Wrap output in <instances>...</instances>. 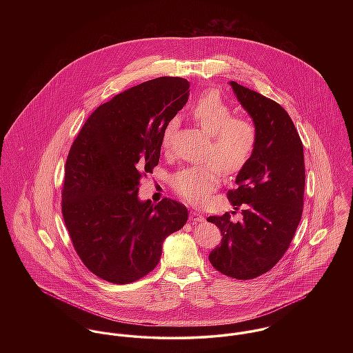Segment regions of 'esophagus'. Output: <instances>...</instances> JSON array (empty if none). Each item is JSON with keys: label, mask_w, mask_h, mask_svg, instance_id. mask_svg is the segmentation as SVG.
Listing matches in <instances>:
<instances>
[{"label": "esophagus", "mask_w": 353, "mask_h": 353, "mask_svg": "<svg viewBox=\"0 0 353 353\" xmlns=\"http://www.w3.org/2000/svg\"><path fill=\"white\" fill-rule=\"evenodd\" d=\"M189 220H190L193 224H194V223H200V221H203V216H202L200 212H197V210H190Z\"/></svg>", "instance_id": "obj_1"}]
</instances>
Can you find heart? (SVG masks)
<instances>
[{
    "mask_svg": "<svg viewBox=\"0 0 353 353\" xmlns=\"http://www.w3.org/2000/svg\"><path fill=\"white\" fill-rule=\"evenodd\" d=\"M194 121L209 134L206 159L210 163L185 167L171 178L172 189L190 203H201L220 185L221 171L227 175L239 172L249 163L256 144V129L250 119L235 117L232 107L219 92L208 91L192 107ZM172 118L163 129L161 148L168 150L176 130ZM215 163H213L212 161Z\"/></svg>",
    "mask_w": 353,
    "mask_h": 353,
    "instance_id": "heart-1",
    "label": "heart"
}]
</instances>
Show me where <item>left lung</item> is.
Here are the masks:
<instances>
[{"mask_svg":"<svg viewBox=\"0 0 353 353\" xmlns=\"http://www.w3.org/2000/svg\"><path fill=\"white\" fill-rule=\"evenodd\" d=\"M230 84L252 118L256 144L236 175L238 188L228 192L243 219L234 223L228 212L206 219L223 235L209 261L225 276L250 280L270 270L292 242L302 219L304 154L298 130L279 103L235 81Z\"/></svg>","mask_w":353,"mask_h":353,"instance_id":"8db88e82","label":"left lung"}]
</instances>
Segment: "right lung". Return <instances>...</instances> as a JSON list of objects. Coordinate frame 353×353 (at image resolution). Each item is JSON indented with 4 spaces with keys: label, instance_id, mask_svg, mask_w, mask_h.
Here are the masks:
<instances>
[{
    "label": "right lung",
    "instance_id": "add662e5",
    "mask_svg": "<svg viewBox=\"0 0 353 353\" xmlns=\"http://www.w3.org/2000/svg\"><path fill=\"white\" fill-rule=\"evenodd\" d=\"M190 83L159 77L99 105L66 159L62 216L83 263L114 284L154 269L164 239L188 221L183 203L139 200L143 176L159 164L164 126L183 108Z\"/></svg>",
    "mask_w": 353,
    "mask_h": 353
}]
</instances>
